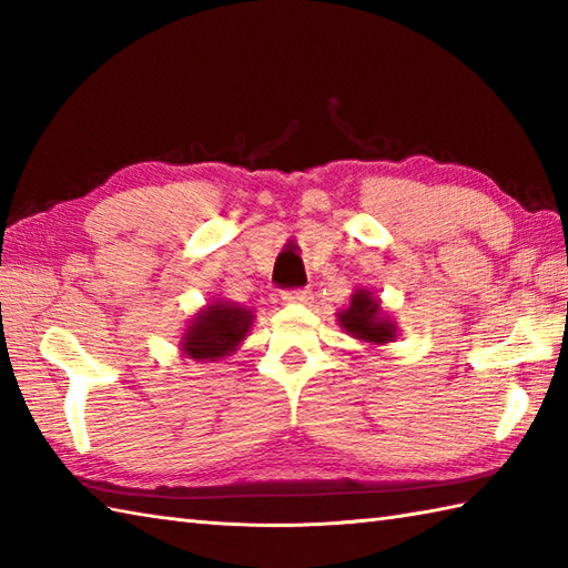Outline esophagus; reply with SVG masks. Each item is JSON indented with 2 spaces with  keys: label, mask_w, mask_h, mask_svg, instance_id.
<instances>
[{
  "label": "esophagus",
  "mask_w": 568,
  "mask_h": 568,
  "mask_svg": "<svg viewBox=\"0 0 568 568\" xmlns=\"http://www.w3.org/2000/svg\"><path fill=\"white\" fill-rule=\"evenodd\" d=\"M281 300L285 305H307L312 300L310 291H283Z\"/></svg>",
  "instance_id": "esophagus-1"
}]
</instances>
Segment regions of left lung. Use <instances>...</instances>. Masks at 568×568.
Returning <instances> with one entry per match:
<instances>
[{
    "instance_id": "8db88e82",
    "label": "left lung",
    "mask_w": 568,
    "mask_h": 568,
    "mask_svg": "<svg viewBox=\"0 0 568 568\" xmlns=\"http://www.w3.org/2000/svg\"><path fill=\"white\" fill-rule=\"evenodd\" d=\"M336 320H339L342 329L346 334H352L354 339L376 346L395 342V322L385 315L378 300L373 297V293L366 291V287H358L352 295V303L336 315Z\"/></svg>"
}]
</instances>
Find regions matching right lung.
Masks as SVG:
<instances>
[{"label":"right lung","instance_id":"add662e5","mask_svg":"<svg viewBox=\"0 0 568 568\" xmlns=\"http://www.w3.org/2000/svg\"><path fill=\"white\" fill-rule=\"evenodd\" d=\"M253 324V312L236 303H216L202 307L190 320V327L180 339V352L195 361H216L236 352Z\"/></svg>","mask_w":568,"mask_h":568}]
</instances>
